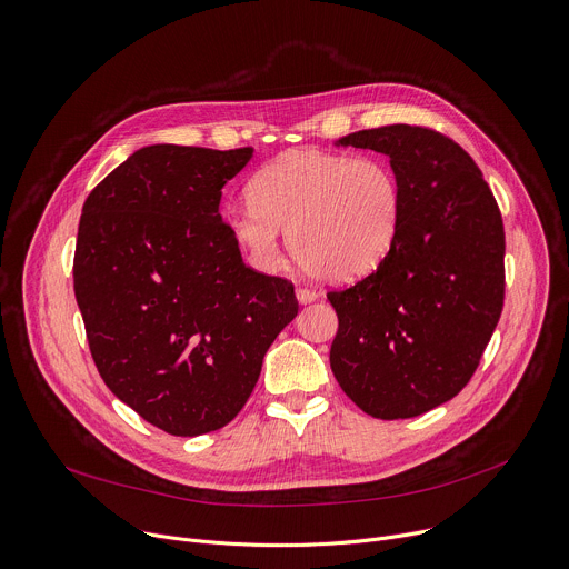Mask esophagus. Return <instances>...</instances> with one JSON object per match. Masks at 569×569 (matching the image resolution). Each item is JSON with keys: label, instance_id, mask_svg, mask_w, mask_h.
<instances>
[{"label": "esophagus", "instance_id": "34e87169", "mask_svg": "<svg viewBox=\"0 0 569 569\" xmlns=\"http://www.w3.org/2000/svg\"><path fill=\"white\" fill-rule=\"evenodd\" d=\"M319 297V292L315 290V288H308V286H299L297 288V299H299V303H310V301H315Z\"/></svg>", "mask_w": 569, "mask_h": 569}]
</instances>
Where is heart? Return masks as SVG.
<instances>
[{
    "label": "heart",
    "mask_w": 569,
    "mask_h": 569,
    "mask_svg": "<svg viewBox=\"0 0 569 569\" xmlns=\"http://www.w3.org/2000/svg\"><path fill=\"white\" fill-rule=\"evenodd\" d=\"M250 200L222 211L236 246L261 270H279L288 246L297 263L323 281H356L393 250L402 222V189L378 154L295 148L250 182Z\"/></svg>",
    "instance_id": "b5f03b06"
}]
</instances>
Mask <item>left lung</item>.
I'll use <instances>...</instances> for the list:
<instances>
[{"mask_svg":"<svg viewBox=\"0 0 569 569\" xmlns=\"http://www.w3.org/2000/svg\"><path fill=\"white\" fill-rule=\"evenodd\" d=\"M338 146L382 152L402 189L389 257L327 297L338 312L331 369L373 419H412L472 378L505 306V224L472 157L423 126H382Z\"/></svg>","mask_w":569,"mask_h":569,"instance_id":"obj_1","label":"left lung"}]
</instances>
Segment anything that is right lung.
Wrapping results in <instances>:
<instances>
[{
    "instance_id": "1",
    "label": "right lung",
    "mask_w": 569,
    "mask_h": 569,
    "mask_svg": "<svg viewBox=\"0 0 569 569\" xmlns=\"http://www.w3.org/2000/svg\"><path fill=\"white\" fill-rule=\"evenodd\" d=\"M254 148L154 143L83 204L73 292L110 391L154 428L198 437L248 402L295 319V286L242 263L218 207Z\"/></svg>"
}]
</instances>
